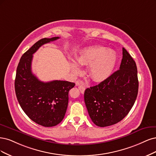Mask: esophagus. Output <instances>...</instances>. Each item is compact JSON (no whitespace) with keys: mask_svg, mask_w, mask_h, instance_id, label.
I'll list each match as a JSON object with an SVG mask.
<instances>
[{"mask_svg":"<svg viewBox=\"0 0 156 156\" xmlns=\"http://www.w3.org/2000/svg\"><path fill=\"white\" fill-rule=\"evenodd\" d=\"M78 89H80V92H81L82 94H83V93H84V92H85V87L83 86V85H78Z\"/></svg>","mask_w":156,"mask_h":156,"instance_id":"1","label":"esophagus"}]
</instances>
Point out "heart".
Wrapping results in <instances>:
<instances>
[{"label": "heart", "instance_id": "1", "mask_svg": "<svg viewBox=\"0 0 156 156\" xmlns=\"http://www.w3.org/2000/svg\"><path fill=\"white\" fill-rule=\"evenodd\" d=\"M117 60V54L113 51L98 45L83 48L76 57L79 65H89V76L95 82L104 81L111 76ZM77 63H71V67L75 72L80 69Z\"/></svg>", "mask_w": 156, "mask_h": 156}]
</instances>
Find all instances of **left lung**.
I'll use <instances>...</instances> for the list:
<instances>
[{"instance_id": "left-lung-1", "label": "left lung", "mask_w": 156, "mask_h": 156, "mask_svg": "<svg viewBox=\"0 0 156 156\" xmlns=\"http://www.w3.org/2000/svg\"><path fill=\"white\" fill-rule=\"evenodd\" d=\"M138 88L136 63L122 48V59L118 71L85 91V104L93 123L105 127L122 120L133 107Z\"/></svg>"}]
</instances>
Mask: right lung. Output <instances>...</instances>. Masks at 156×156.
<instances>
[{"label": "right lung", "instance_id": "add662e5", "mask_svg": "<svg viewBox=\"0 0 156 156\" xmlns=\"http://www.w3.org/2000/svg\"><path fill=\"white\" fill-rule=\"evenodd\" d=\"M59 37L43 38L23 54L17 68L15 91L24 112L36 123L52 127L62 122L67 111L69 90L75 83L62 80L43 82L32 72L33 54L43 44Z\"/></svg>", "mask_w": 156, "mask_h": 156}]
</instances>
